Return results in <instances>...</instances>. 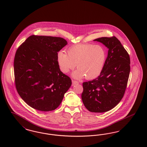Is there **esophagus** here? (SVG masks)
I'll return each instance as SVG.
<instances>
[{"label":"esophagus","instance_id":"esophagus-1","mask_svg":"<svg viewBox=\"0 0 147 147\" xmlns=\"http://www.w3.org/2000/svg\"><path fill=\"white\" fill-rule=\"evenodd\" d=\"M78 84V81H75V80H72V85H73H73H76V84Z\"/></svg>","mask_w":147,"mask_h":147}]
</instances>
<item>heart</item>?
Masks as SVG:
<instances>
[{"label":"heart","instance_id":"obj_1","mask_svg":"<svg viewBox=\"0 0 147 147\" xmlns=\"http://www.w3.org/2000/svg\"><path fill=\"white\" fill-rule=\"evenodd\" d=\"M68 54L59 51L57 61L61 71L65 73L77 69L72 76L78 79L85 76L90 80L99 76L104 68L107 53L103 47L92 44H80L71 46L68 49Z\"/></svg>","mask_w":147,"mask_h":147}]
</instances>
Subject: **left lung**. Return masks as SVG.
Instances as JSON below:
<instances>
[{
	"instance_id": "1",
	"label": "left lung",
	"mask_w": 147,
	"mask_h": 147,
	"mask_svg": "<svg viewBox=\"0 0 147 147\" xmlns=\"http://www.w3.org/2000/svg\"><path fill=\"white\" fill-rule=\"evenodd\" d=\"M93 40L107 48L108 54L100 76L92 81L83 82L81 98L89 111L101 113L112 109L124 96L130 71V60L116 37Z\"/></svg>"
}]
</instances>
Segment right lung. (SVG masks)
I'll return each mask as SVG.
<instances>
[{
    "label": "right lung",
    "mask_w": 147,
    "mask_h": 147,
    "mask_svg": "<svg viewBox=\"0 0 147 147\" xmlns=\"http://www.w3.org/2000/svg\"><path fill=\"white\" fill-rule=\"evenodd\" d=\"M67 45L61 37L30 36L16 51L14 74L17 91L30 107L50 111L59 107L71 85L57 61V53Z\"/></svg>",
    "instance_id": "obj_1"
}]
</instances>
